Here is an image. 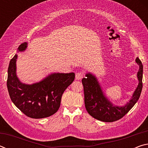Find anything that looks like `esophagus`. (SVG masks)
<instances>
[{
	"label": "esophagus",
	"instance_id": "1",
	"mask_svg": "<svg viewBox=\"0 0 148 148\" xmlns=\"http://www.w3.org/2000/svg\"><path fill=\"white\" fill-rule=\"evenodd\" d=\"M84 76V73L82 72H79L78 73L76 74V79L77 80H80Z\"/></svg>",
	"mask_w": 148,
	"mask_h": 148
}]
</instances>
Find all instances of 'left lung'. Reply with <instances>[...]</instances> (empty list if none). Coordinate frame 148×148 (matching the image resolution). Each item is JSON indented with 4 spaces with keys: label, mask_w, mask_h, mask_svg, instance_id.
Returning <instances> with one entry per match:
<instances>
[{
    "label": "left lung",
    "mask_w": 148,
    "mask_h": 148,
    "mask_svg": "<svg viewBox=\"0 0 148 148\" xmlns=\"http://www.w3.org/2000/svg\"><path fill=\"white\" fill-rule=\"evenodd\" d=\"M139 66L137 72L138 84L129 102L123 106H116L108 99L97 77L90 72L82 79L84 102L86 110L95 119L104 122H113L122 118L127 114L139 99L142 89L143 65L137 57L135 60Z\"/></svg>",
    "instance_id": "obj_1"
}]
</instances>
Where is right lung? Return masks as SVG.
I'll return each mask as SVG.
<instances>
[{"label":"right lung","mask_w":148,"mask_h":148,"mask_svg":"<svg viewBox=\"0 0 148 148\" xmlns=\"http://www.w3.org/2000/svg\"><path fill=\"white\" fill-rule=\"evenodd\" d=\"M28 43L24 42L17 52L25 51ZM17 54L10 60L8 69L7 87L10 99L17 108L34 119L49 117L56 113L61 104L62 95L74 80L75 74L55 72L39 82L27 84L20 81L16 74Z\"/></svg>","instance_id":"1"}]
</instances>
